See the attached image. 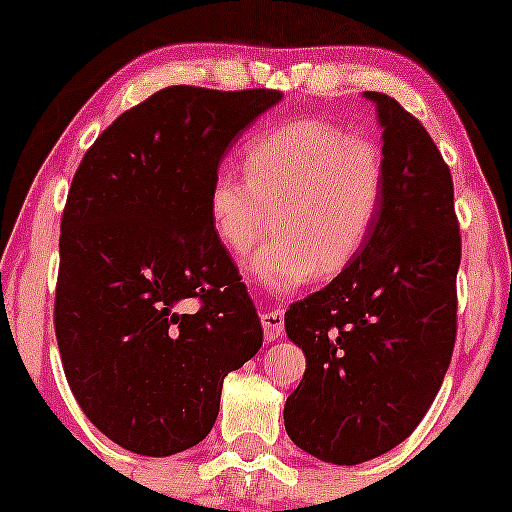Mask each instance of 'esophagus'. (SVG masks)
I'll return each mask as SVG.
<instances>
[{
  "mask_svg": "<svg viewBox=\"0 0 512 512\" xmlns=\"http://www.w3.org/2000/svg\"><path fill=\"white\" fill-rule=\"evenodd\" d=\"M260 320L267 342H274V339H279L284 334V313L281 310H262Z\"/></svg>",
  "mask_w": 512,
  "mask_h": 512,
  "instance_id": "34e87169",
  "label": "esophagus"
}]
</instances>
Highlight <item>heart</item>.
Returning a JSON list of instances; mask_svg holds the SVG:
<instances>
[{"label": "heart", "mask_w": 512, "mask_h": 512, "mask_svg": "<svg viewBox=\"0 0 512 512\" xmlns=\"http://www.w3.org/2000/svg\"><path fill=\"white\" fill-rule=\"evenodd\" d=\"M245 175L219 170L209 185V221L226 250L245 255L272 211L274 238L252 257V279L291 291L344 272L366 248L385 190L378 146L334 122L301 117L245 146Z\"/></svg>", "instance_id": "b5f03b06"}]
</instances>
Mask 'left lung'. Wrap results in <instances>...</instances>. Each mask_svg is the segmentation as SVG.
Returning <instances> with one entry per match:
<instances>
[{
    "mask_svg": "<svg viewBox=\"0 0 512 512\" xmlns=\"http://www.w3.org/2000/svg\"><path fill=\"white\" fill-rule=\"evenodd\" d=\"M366 98L383 127L378 221L361 255L284 317L305 354L286 433L332 464L368 462L411 436L443 385L457 334L462 240L450 168L395 98Z\"/></svg>",
    "mask_w": 512,
    "mask_h": 512,
    "instance_id": "left-lung-1",
    "label": "left lung"
}]
</instances>
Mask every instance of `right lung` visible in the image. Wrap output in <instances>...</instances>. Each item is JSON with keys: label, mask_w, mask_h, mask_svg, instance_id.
Wrapping results in <instances>:
<instances>
[{"label": "right lung", "mask_w": 512, "mask_h": 512, "mask_svg": "<svg viewBox=\"0 0 512 512\" xmlns=\"http://www.w3.org/2000/svg\"><path fill=\"white\" fill-rule=\"evenodd\" d=\"M281 91L168 86L86 151L62 214L55 334L93 426L146 457L207 438L262 325L209 221V185Z\"/></svg>", "instance_id": "obj_1"}]
</instances>
